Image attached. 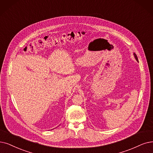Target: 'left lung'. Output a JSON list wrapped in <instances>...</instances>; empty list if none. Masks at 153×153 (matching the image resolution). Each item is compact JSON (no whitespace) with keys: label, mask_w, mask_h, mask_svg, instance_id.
Listing matches in <instances>:
<instances>
[{"label":"left lung","mask_w":153,"mask_h":153,"mask_svg":"<svg viewBox=\"0 0 153 153\" xmlns=\"http://www.w3.org/2000/svg\"><path fill=\"white\" fill-rule=\"evenodd\" d=\"M134 57H135V58H136V59L137 61V62H138V59H137V55H136V54H135V53H134Z\"/></svg>","instance_id":"obj_1"}]
</instances>
